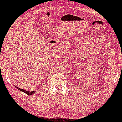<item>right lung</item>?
<instances>
[{
  "label": "right lung",
  "mask_w": 122,
  "mask_h": 122,
  "mask_svg": "<svg viewBox=\"0 0 122 122\" xmlns=\"http://www.w3.org/2000/svg\"><path fill=\"white\" fill-rule=\"evenodd\" d=\"M15 87L17 88L18 89L20 90V91H21V92H23L26 93V94H28V95H32V94H33L35 93V91H31V92L27 91H26V90L22 89H20V88H18V87H16V86H15Z\"/></svg>",
  "instance_id": "add662e5"
}]
</instances>
